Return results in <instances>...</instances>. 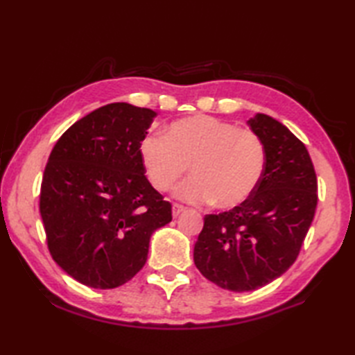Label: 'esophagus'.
<instances>
[{
    "mask_svg": "<svg viewBox=\"0 0 355 355\" xmlns=\"http://www.w3.org/2000/svg\"><path fill=\"white\" fill-rule=\"evenodd\" d=\"M186 210V207L184 206H182V205H178V202H173V206H172V215L173 216H178L180 214H183Z\"/></svg>",
    "mask_w": 355,
    "mask_h": 355,
    "instance_id": "obj_1",
    "label": "esophagus"
}]
</instances>
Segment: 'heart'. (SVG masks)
<instances>
[{
  "label": "heart",
  "mask_w": 355,
  "mask_h": 355,
  "mask_svg": "<svg viewBox=\"0 0 355 355\" xmlns=\"http://www.w3.org/2000/svg\"><path fill=\"white\" fill-rule=\"evenodd\" d=\"M140 160L155 191H171L191 166L193 178L178 187L177 197L233 209L258 189L267 149L252 130L197 114L171 123L164 134H148L140 143Z\"/></svg>",
  "instance_id": "obj_1"
}]
</instances>
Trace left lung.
Wrapping results in <instances>:
<instances>
[{
	"label": "left lung",
	"mask_w": 355,
	"mask_h": 355,
	"mask_svg": "<svg viewBox=\"0 0 355 355\" xmlns=\"http://www.w3.org/2000/svg\"><path fill=\"white\" fill-rule=\"evenodd\" d=\"M267 149L258 189L229 212L206 215L193 262L210 282L252 291L297 259L318 206V177L305 145L267 114L248 120Z\"/></svg>",
	"instance_id": "8db88e82"
}]
</instances>
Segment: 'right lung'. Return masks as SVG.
Instances as JSON below:
<instances>
[{
  "mask_svg": "<svg viewBox=\"0 0 355 355\" xmlns=\"http://www.w3.org/2000/svg\"><path fill=\"white\" fill-rule=\"evenodd\" d=\"M155 112L110 103L71 125L45 164L40 212L49 252L78 282L108 290L145 266L154 230L172 221L140 160Z\"/></svg>",
  "mask_w": 355,
  "mask_h": 355,
  "instance_id": "right-lung-1",
  "label": "right lung"
}]
</instances>
